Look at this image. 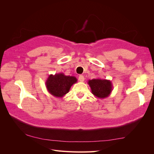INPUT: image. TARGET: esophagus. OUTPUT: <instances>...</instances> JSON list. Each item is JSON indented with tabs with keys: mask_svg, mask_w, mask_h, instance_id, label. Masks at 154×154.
<instances>
[{
	"mask_svg": "<svg viewBox=\"0 0 154 154\" xmlns=\"http://www.w3.org/2000/svg\"><path fill=\"white\" fill-rule=\"evenodd\" d=\"M78 79H79V81H80L81 82H84V80H85L84 76H83V75H80V76H79Z\"/></svg>",
	"mask_w": 154,
	"mask_h": 154,
	"instance_id": "34e87169",
	"label": "esophagus"
}]
</instances>
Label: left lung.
Listing matches in <instances>:
<instances>
[{
    "label": "left lung",
    "mask_w": 154,
    "mask_h": 154,
    "mask_svg": "<svg viewBox=\"0 0 154 154\" xmlns=\"http://www.w3.org/2000/svg\"><path fill=\"white\" fill-rule=\"evenodd\" d=\"M87 83L91 87L92 94L97 98L104 99L109 96L112 91V84L109 80L96 78L89 80Z\"/></svg>",
    "instance_id": "1"
}]
</instances>
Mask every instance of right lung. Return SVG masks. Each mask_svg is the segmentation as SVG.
Wrapping results in <instances>:
<instances>
[{
	"instance_id": "add662e5",
	"label": "right lung",
	"mask_w": 154,
	"mask_h": 154,
	"mask_svg": "<svg viewBox=\"0 0 154 154\" xmlns=\"http://www.w3.org/2000/svg\"><path fill=\"white\" fill-rule=\"evenodd\" d=\"M77 81L76 77L66 76L63 73L50 74L45 82V86L51 95L61 98L69 92L71 86Z\"/></svg>"
}]
</instances>
